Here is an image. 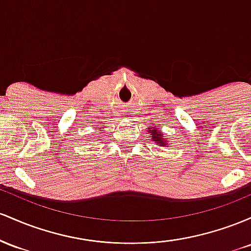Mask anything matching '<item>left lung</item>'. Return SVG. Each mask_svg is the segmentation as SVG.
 <instances>
[{"instance_id": "1", "label": "left lung", "mask_w": 251, "mask_h": 251, "mask_svg": "<svg viewBox=\"0 0 251 251\" xmlns=\"http://www.w3.org/2000/svg\"><path fill=\"white\" fill-rule=\"evenodd\" d=\"M147 133L151 135V141H154V142L157 143V145L160 146V147H163V146H167V140H166V137L163 136V134L161 133V130H159V129L155 128V126H153V128H147ZM168 147V146H167Z\"/></svg>"}]
</instances>
